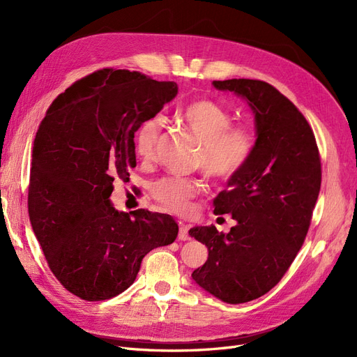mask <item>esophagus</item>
Segmentation results:
<instances>
[{
    "mask_svg": "<svg viewBox=\"0 0 357 357\" xmlns=\"http://www.w3.org/2000/svg\"><path fill=\"white\" fill-rule=\"evenodd\" d=\"M178 238L181 241H187L190 240V235H188V227L185 225V223L179 222V234H178Z\"/></svg>",
    "mask_w": 357,
    "mask_h": 357,
    "instance_id": "obj_1",
    "label": "esophagus"
}]
</instances>
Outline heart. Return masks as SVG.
Here are the masks:
<instances>
[{"label":"heart","mask_w":357,"mask_h":357,"mask_svg":"<svg viewBox=\"0 0 357 357\" xmlns=\"http://www.w3.org/2000/svg\"><path fill=\"white\" fill-rule=\"evenodd\" d=\"M182 128L200 142L195 165L213 181H228L238 175L255 151V135L247 126H232L229 112L212 100H197L179 113ZM162 132L158 116L144 121L135 134V153L142 160H151ZM154 199L176 213L190 210L191 200L202 191L195 179L163 178L153 183Z\"/></svg>","instance_id":"obj_1"}]
</instances>
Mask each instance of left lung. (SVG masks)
Instances as JSON below:
<instances>
[{
    "label": "left lung",
    "mask_w": 357,
    "mask_h": 357,
    "mask_svg": "<svg viewBox=\"0 0 357 357\" xmlns=\"http://www.w3.org/2000/svg\"><path fill=\"white\" fill-rule=\"evenodd\" d=\"M212 85L248 104L256 142L248 163L215 199V213L231 215L236 225L228 234L213 225L190 229L208 250L191 276L216 298L240 305L278 284L305 243L321 190V158L305 116L278 89L255 79Z\"/></svg>",
    "instance_id": "8db88e82"
}]
</instances>
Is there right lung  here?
<instances>
[{"mask_svg": "<svg viewBox=\"0 0 357 357\" xmlns=\"http://www.w3.org/2000/svg\"><path fill=\"white\" fill-rule=\"evenodd\" d=\"M178 94L129 70L102 69L60 94L32 149L28 207L51 272L72 294L107 300L134 284L144 256L178 235L170 215L119 212L114 179L137 166L135 132Z\"/></svg>", "mask_w": 357, "mask_h": 357, "instance_id": "1", "label": "right lung"}]
</instances>
